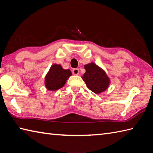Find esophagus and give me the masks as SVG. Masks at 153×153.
Masks as SVG:
<instances>
[{"mask_svg": "<svg viewBox=\"0 0 153 153\" xmlns=\"http://www.w3.org/2000/svg\"><path fill=\"white\" fill-rule=\"evenodd\" d=\"M73 74L74 75H78L79 74V69H73Z\"/></svg>", "mask_w": 153, "mask_h": 153, "instance_id": "obj_1", "label": "esophagus"}]
</instances>
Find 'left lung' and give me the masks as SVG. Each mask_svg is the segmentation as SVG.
Masks as SVG:
<instances>
[{
    "label": "left lung",
    "instance_id": "8db88e82",
    "mask_svg": "<svg viewBox=\"0 0 153 153\" xmlns=\"http://www.w3.org/2000/svg\"><path fill=\"white\" fill-rule=\"evenodd\" d=\"M84 69L86 73L82 79L91 91L97 94L107 89L110 80L104 70L92 62L84 65Z\"/></svg>",
    "mask_w": 153,
    "mask_h": 153
}]
</instances>
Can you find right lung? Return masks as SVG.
Returning <instances> with one entry per match:
<instances>
[{"label":"right lung","instance_id":"right-lung-1","mask_svg":"<svg viewBox=\"0 0 153 153\" xmlns=\"http://www.w3.org/2000/svg\"><path fill=\"white\" fill-rule=\"evenodd\" d=\"M72 75L69 69H64L61 65L53 64L45 76V86L48 90H59L65 85L67 80Z\"/></svg>","mask_w":153,"mask_h":153}]
</instances>
